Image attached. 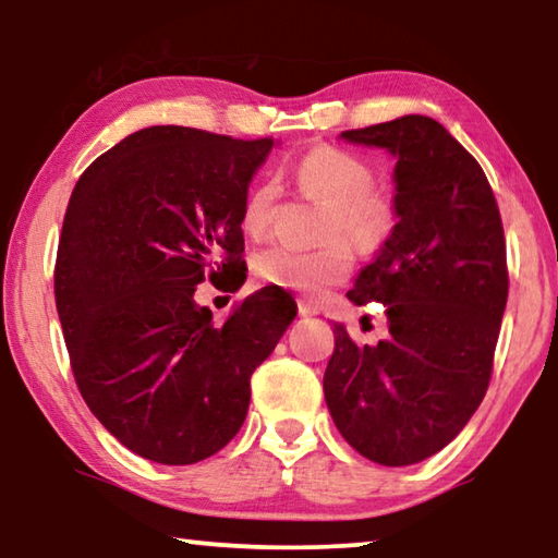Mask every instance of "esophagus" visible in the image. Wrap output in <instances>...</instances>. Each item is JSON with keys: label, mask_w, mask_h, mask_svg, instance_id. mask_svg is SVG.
I'll return each instance as SVG.
<instances>
[{"label": "esophagus", "mask_w": 558, "mask_h": 558, "mask_svg": "<svg viewBox=\"0 0 558 558\" xmlns=\"http://www.w3.org/2000/svg\"><path fill=\"white\" fill-rule=\"evenodd\" d=\"M298 313H300V317H315V315H319V307L315 305V302L300 298L298 300Z\"/></svg>", "instance_id": "esophagus-1"}]
</instances>
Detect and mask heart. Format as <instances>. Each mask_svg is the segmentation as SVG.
<instances>
[{"mask_svg": "<svg viewBox=\"0 0 558 558\" xmlns=\"http://www.w3.org/2000/svg\"><path fill=\"white\" fill-rule=\"evenodd\" d=\"M292 179L313 199L329 206L325 239H344L362 253H374L389 241L396 211L386 196L372 192L374 172L362 157L339 147H315L292 165ZM278 189L270 182L256 184L245 196L241 226L258 239L276 214ZM253 278L260 286L323 295L327 288L344 282L352 272V256L342 241H332L317 251H298L270 243L253 256Z\"/></svg>", "mask_w": 558, "mask_h": 558, "instance_id": "heart-1", "label": "heart"}]
</instances>
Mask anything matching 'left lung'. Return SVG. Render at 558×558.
<instances>
[{
  "label": "left lung",
  "mask_w": 558,
  "mask_h": 558,
  "mask_svg": "<svg viewBox=\"0 0 558 558\" xmlns=\"http://www.w3.org/2000/svg\"><path fill=\"white\" fill-rule=\"evenodd\" d=\"M339 137L396 159L399 221L347 292L389 305V337L356 347L335 325L325 401L356 452L403 468L446 448L485 399L509 288L502 219L483 167L438 120Z\"/></svg>",
  "instance_id": "left-lung-1"
}]
</instances>
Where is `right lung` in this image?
Wrapping results in <instances>:
<instances>
[{"label": "right lung", "mask_w": 558, "mask_h": 558, "mask_svg": "<svg viewBox=\"0 0 558 558\" xmlns=\"http://www.w3.org/2000/svg\"><path fill=\"white\" fill-rule=\"evenodd\" d=\"M272 145L145 128L73 189L56 310L81 396L140 458L192 465L219 452L248 413L251 374L298 315L278 288L253 292L221 325L194 302L206 276L243 286L241 211Z\"/></svg>", "instance_id": "right-lung-1"}]
</instances>
